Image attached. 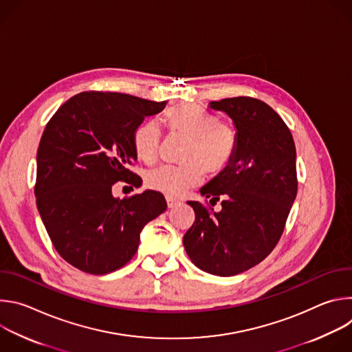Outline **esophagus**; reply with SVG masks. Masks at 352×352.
Here are the masks:
<instances>
[{"label":"esophagus","instance_id":"34e87169","mask_svg":"<svg viewBox=\"0 0 352 352\" xmlns=\"http://www.w3.org/2000/svg\"><path fill=\"white\" fill-rule=\"evenodd\" d=\"M166 200H167V206H168L170 209H173V208L181 205V200H178V199H175V197H171V196H167Z\"/></svg>","mask_w":352,"mask_h":352}]
</instances>
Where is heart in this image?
Segmentation results:
<instances>
[{
    "mask_svg": "<svg viewBox=\"0 0 352 352\" xmlns=\"http://www.w3.org/2000/svg\"><path fill=\"white\" fill-rule=\"evenodd\" d=\"M164 125L188 138L181 166H162L148 171L146 185L171 197L181 196L186 189L196 186L204 173L216 177L232 163L236 148V131L197 104H177L163 116ZM132 144L136 157L153 164L159 156L160 131L153 121L142 122L133 132Z\"/></svg>",
    "mask_w": 352,
    "mask_h": 352,
    "instance_id": "heart-1",
    "label": "heart"
}]
</instances>
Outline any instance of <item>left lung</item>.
Wrapping results in <instances>:
<instances>
[{
    "label": "left lung",
    "mask_w": 352,
    "mask_h": 352,
    "mask_svg": "<svg viewBox=\"0 0 352 352\" xmlns=\"http://www.w3.org/2000/svg\"><path fill=\"white\" fill-rule=\"evenodd\" d=\"M226 113L238 135L230 167L206 184L200 193L221 210L189 200L195 221L184 246L195 266L230 277L261 263L277 245L296 196V152L281 117L262 100L231 97L210 102Z\"/></svg>",
    "instance_id": "1"
}]
</instances>
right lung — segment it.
<instances>
[{"label": "right lung", "mask_w": 352, "mask_h": 352, "mask_svg": "<svg viewBox=\"0 0 352 352\" xmlns=\"http://www.w3.org/2000/svg\"><path fill=\"white\" fill-rule=\"evenodd\" d=\"M166 102L82 91L45 125L37 150L36 205L60 256L89 274H107L136 254L140 231L167 209L160 192L114 197L118 181L139 186L132 144L144 117ZM131 186V188H132Z\"/></svg>", "instance_id": "add662e5"}]
</instances>
